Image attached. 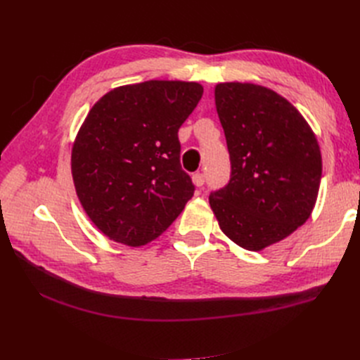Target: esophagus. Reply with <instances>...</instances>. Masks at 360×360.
<instances>
[{
    "label": "esophagus",
    "mask_w": 360,
    "mask_h": 360,
    "mask_svg": "<svg viewBox=\"0 0 360 360\" xmlns=\"http://www.w3.org/2000/svg\"><path fill=\"white\" fill-rule=\"evenodd\" d=\"M192 181H193V184H195V186H202V184H204V181H205V176H204V174L202 172H197V174H193V176H192Z\"/></svg>",
    "instance_id": "esophagus-1"
}]
</instances>
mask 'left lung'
<instances>
[{"instance_id": "1", "label": "left lung", "mask_w": 360, "mask_h": 360, "mask_svg": "<svg viewBox=\"0 0 360 360\" xmlns=\"http://www.w3.org/2000/svg\"><path fill=\"white\" fill-rule=\"evenodd\" d=\"M214 102L231 176L210 193V207L228 238L261 250L311 216L321 180L317 138L296 108L266 86L217 84Z\"/></svg>"}]
</instances>
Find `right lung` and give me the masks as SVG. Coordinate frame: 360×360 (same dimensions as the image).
<instances>
[{"label": "right lung", "mask_w": 360, "mask_h": 360, "mask_svg": "<svg viewBox=\"0 0 360 360\" xmlns=\"http://www.w3.org/2000/svg\"><path fill=\"white\" fill-rule=\"evenodd\" d=\"M201 96L197 82L146 81L118 86L91 108L72 148V176L85 213L105 236L146 245L192 198L179 129Z\"/></svg>", "instance_id": "right-lung-1"}]
</instances>
